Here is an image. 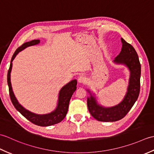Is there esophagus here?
Returning a JSON list of instances; mask_svg holds the SVG:
<instances>
[{"label": "esophagus", "instance_id": "esophagus-1", "mask_svg": "<svg viewBox=\"0 0 154 154\" xmlns=\"http://www.w3.org/2000/svg\"><path fill=\"white\" fill-rule=\"evenodd\" d=\"M78 82L79 83H85L87 82V77L83 75H81L78 78Z\"/></svg>", "mask_w": 154, "mask_h": 154}]
</instances>
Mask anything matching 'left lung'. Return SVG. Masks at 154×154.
<instances>
[{
  "instance_id": "obj_1",
  "label": "left lung",
  "mask_w": 154,
  "mask_h": 154,
  "mask_svg": "<svg viewBox=\"0 0 154 154\" xmlns=\"http://www.w3.org/2000/svg\"><path fill=\"white\" fill-rule=\"evenodd\" d=\"M121 42L122 50L114 62L125 65L130 73L127 92L122 102L114 106L104 107L97 104L96 98L87 90L90 93V97L87 98L88 109L93 117L101 122H115L123 119L132 109L140 94L141 65L138 55L131 44L127 43L123 38H121Z\"/></svg>"
}]
</instances>
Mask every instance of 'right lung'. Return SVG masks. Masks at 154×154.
Here are the masks:
<instances>
[{"mask_svg": "<svg viewBox=\"0 0 154 154\" xmlns=\"http://www.w3.org/2000/svg\"><path fill=\"white\" fill-rule=\"evenodd\" d=\"M40 43V40H34L30 42H26V43L23 44L21 46H20L17 50L13 54L11 65H10L9 69L8 71V75H7V82L9 89V94L10 97L13 105L15 107V109L17 110L19 112H20L22 116H24L26 119H28L31 122L35 124V125L40 126H51L54 124H57L60 122L61 121L63 120L67 114L69 108V103L71 98L73 95V93L77 89V80L74 79L70 81L69 83L65 85V86L61 88L60 93H59L58 97V103L56 109H55L53 112H51L49 114H34L33 112H31L26 109H25L20 104H19L17 99L14 94V93L12 91V88L11 85V73L12 70V61L20 51L24 50L28 46H31V45H36Z\"/></svg>", "mask_w": 154, "mask_h": 154, "instance_id": "1", "label": "right lung"}]
</instances>
